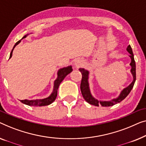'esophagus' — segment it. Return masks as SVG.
I'll use <instances>...</instances> for the list:
<instances>
[{"mask_svg": "<svg viewBox=\"0 0 146 146\" xmlns=\"http://www.w3.org/2000/svg\"><path fill=\"white\" fill-rule=\"evenodd\" d=\"M83 64V61L81 60H79V59H77V60L75 61V62H74V67H75V68H79Z\"/></svg>", "mask_w": 146, "mask_h": 146, "instance_id": "esophagus-1", "label": "esophagus"}]
</instances>
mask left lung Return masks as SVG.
Returning a JSON list of instances; mask_svg holds the SVG:
<instances>
[{
	"instance_id": "obj_1",
	"label": "left lung",
	"mask_w": 146,
	"mask_h": 146,
	"mask_svg": "<svg viewBox=\"0 0 146 146\" xmlns=\"http://www.w3.org/2000/svg\"><path fill=\"white\" fill-rule=\"evenodd\" d=\"M126 50L128 51V53L130 54L129 56H130L131 58V63L130 65L131 67H132V68H131V73H132L133 75V81L130 83V85L128 86V87H126L121 91L120 95H119L118 97H117L116 98H114V99H112L111 100H108V101H106V100L105 101H102V100H98L97 99H96L95 98H94L91 93V91H90L89 81H88L89 72L83 68H80L79 69L80 72L82 73V79L81 83V87H81V93L82 95L83 96L84 99H85L88 103L96 106H98L99 105H101L102 106H111L117 103H119V102L124 100V98L128 95V94L130 93L131 90L132 89L133 87H134V85L135 81V78H136V76H135V62L134 60V54H133L132 48H131L130 45L127 47Z\"/></svg>"
}]
</instances>
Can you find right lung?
<instances>
[{
    "mask_svg": "<svg viewBox=\"0 0 146 146\" xmlns=\"http://www.w3.org/2000/svg\"><path fill=\"white\" fill-rule=\"evenodd\" d=\"M28 34L24 36L22 39L25 38L26 36H28ZM21 42V40H19L18 42L16 43V44L14 45L13 49H12V52L11 53V55H10V58H11L12 55V52H13V50L15 48L16 45H18L19 43ZM73 71L72 67L68 66L67 67H63V68H61L59 69L57 72V77L55 81H54V85H53V90L52 94H50L48 97L46 98H44V99H36V100H20V102H22V103L26 104V105L28 106H48L49 104H52V102L55 100V98L57 97V89H58L59 86L60 85V83L62 82V81L64 79V78L66 77V76L68 75V74L70 73L71 71Z\"/></svg>",
    "mask_w": 146,
    "mask_h": 146,
    "instance_id": "obj_1",
    "label": "right lung"
}]
</instances>
